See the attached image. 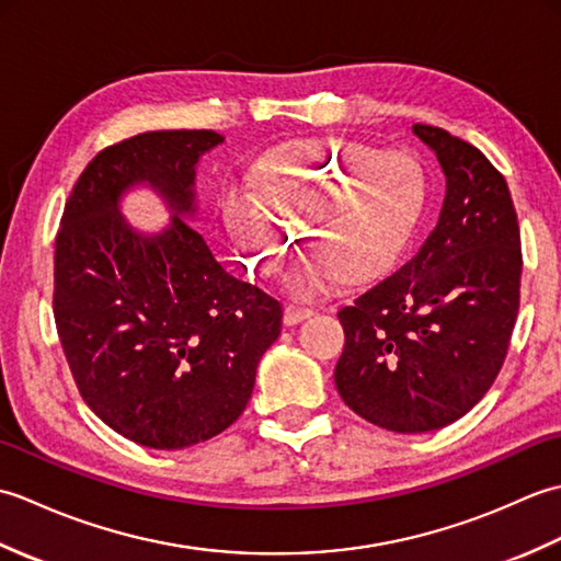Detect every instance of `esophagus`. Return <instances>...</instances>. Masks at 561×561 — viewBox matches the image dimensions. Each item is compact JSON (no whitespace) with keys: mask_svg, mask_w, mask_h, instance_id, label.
Here are the masks:
<instances>
[{"mask_svg":"<svg viewBox=\"0 0 561 561\" xmlns=\"http://www.w3.org/2000/svg\"><path fill=\"white\" fill-rule=\"evenodd\" d=\"M313 311H308V308H296V306H287L284 308V325H296L301 323V320L311 318Z\"/></svg>","mask_w":561,"mask_h":561,"instance_id":"34e87169","label":"esophagus"}]
</instances>
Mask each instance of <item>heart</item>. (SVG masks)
<instances>
[{
  "label": "heart",
  "instance_id": "heart-1",
  "mask_svg": "<svg viewBox=\"0 0 561 561\" xmlns=\"http://www.w3.org/2000/svg\"><path fill=\"white\" fill-rule=\"evenodd\" d=\"M255 193L229 190L224 214L250 272L279 270L301 229L308 250L287 274L296 299H318L344 274L354 282L396 265L420 226L428 181L408 151L352 139H306L270 151Z\"/></svg>",
  "mask_w": 561,
  "mask_h": 561
}]
</instances>
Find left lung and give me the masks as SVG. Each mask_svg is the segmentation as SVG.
Listing matches in <instances>:
<instances>
[{"label": "left lung", "instance_id": "left-lung-1", "mask_svg": "<svg viewBox=\"0 0 561 561\" xmlns=\"http://www.w3.org/2000/svg\"><path fill=\"white\" fill-rule=\"evenodd\" d=\"M446 175L434 231L340 308V398L398 434L436 432L492 388L520 299V231L504 175L468 141L414 125Z\"/></svg>", "mask_w": 561, "mask_h": 561}]
</instances>
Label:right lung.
I'll return each instance as SVG.
<instances>
[{"mask_svg": "<svg viewBox=\"0 0 561 561\" xmlns=\"http://www.w3.org/2000/svg\"><path fill=\"white\" fill-rule=\"evenodd\" d=\"M211 129H159L103 149L71 190L55 241V323L83 402L157 450L221 434L253 396L282 306L214 260L197 217ZM149 186L172 221L135 230L122 199Z\"/></svg>", "mask_w": 561, "mask_h": 561, "instance_id": "right-lung-1", "label": "right lung"}]
</instances>
